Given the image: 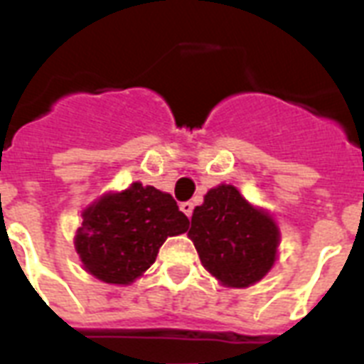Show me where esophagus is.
<instances>
[{
  "mask_svg": "<svg viewBox=\"0 0 364 364\" xmlns=\"http://www.w3.org/2000/svg\"><path fill=\"white\" fill-rule=\"evenodd\" d=\"M179 210H181L183 213H185V215L188 217V219H191V215H193V210H194L193 202H181V205H179Z\"/></svg>",
  "mask_w": 364,
  "mask_h": 364,
  "instance_id": "esophagus-1",
  "label": "esophagus"
}]
</instances>
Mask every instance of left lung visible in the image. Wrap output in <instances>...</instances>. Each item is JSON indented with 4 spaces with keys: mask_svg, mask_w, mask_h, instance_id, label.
<instances>
[{
    "mask_svg": "<svg viewBox=\"0 0 364 364\" xmlns=\"http://www.w3.org/2000/svg\"><path fill=\"white\" fill-rule=\"evenodd\" d=\"M188 238L211 276L225 287L242 289L260 282L274 266L279 228L238 188L219 185L194 208Z\"/></svg>",
    "mask_w": 364,
    "mask_h": 364,
    "instance_id": "obj_1",
    "label": "left lung"
}]
</instances>
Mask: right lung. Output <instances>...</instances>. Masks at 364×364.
<instances>
[{
  "label": "right lung",
  "mask_w": 364,
  "mask_h": 364,
  "mask_svg": "<svg viewBox=\"0 0 364 364\" xmlns=\"http://www.w3.org/2000/svg\"><path fill=\"white\" fill-rule=\"evenodd\" d=\"M187 230V215L171 194L132 183L122 193L104 194L82 211L75 251L94 277L130 285L156 260L168 236Z\"/></svg>",
  "instance_id": "obj_1"
}]
</instances>
